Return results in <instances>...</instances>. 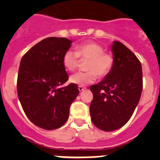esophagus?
Listing matches in <instances>:
<instances>
[{"instance_id":"obj_1","label":"esophagus","mask_w":160,"mask_h":160,"mask_svg":"<svg viewBox=\"0 0 160 160\" xmlns=\"http://www.w3.org/2000/svg\"><path fill=\"white\" fill-rule=\"evenodd\" d=\"M78 89H79V90H80V91H82V90L86 89V88H85V87H83V86H79Z\"/></svg>"}]
</instances>
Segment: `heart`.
<instances>
[{
	"label": "heart",
	"mask_w": 160,
	"mask_h": 160,
	"mask_svg": "<svg viewBox=\"0 0 160 160\" xmlns=\"http://www.w3.org/2000/svg\"><path fill=\"white\" fill-rule=\"evenodd\" d=\"M82 60L88 59L86 64V72H79L70 77V81L74 84L85 86L93 83L97 77L104 78L111 72L114 64L112 54L106 52L101 45L93 42H85L76 47V52L68 49L63 53L62 62L67 70H76Z\"/></svg>",
	"instance_id": "b5f03b06"
}]
</instances>
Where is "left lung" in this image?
<instances>
[{
	"label": "left lung",
	"instance_id": "1",
	"mask_svg": "<svg viewBox=\"0 0 160 160\" xmlns=\"http://www.w3.org/2000/svg\"><path fill=\"white\" fill-rule=\"evenodd\" d=\"M111 50L114 64L111 72L90 88L93 95L90 105L92 122L105 132L118 129L129 121L143 86L142 65L136 56L118 41Z\"/></svg>",
	"mask_w": 160,
	"mask_h": 160
}]
</instances>
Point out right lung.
Segmentation results:
<instances>
[{
  "instance_id": "1",
  "label": "right lung",
  "mask_w": 160,
  "mask_h": 160,
  "mask_svg": "<svg viewBox=\"0 0 160 160\" xmlns=\"http://www.w3.org/2000/svg\"><path fill=\"white\" fill-rule=\"evenodd\" d=\"M71 43L66 38H46L21 59L17 80L18 99L28 118L43 129H56L66 123L70 104L79 93L77 84L61 87L69 79L62 59Z\"/></svg>"
}]
</instances>
